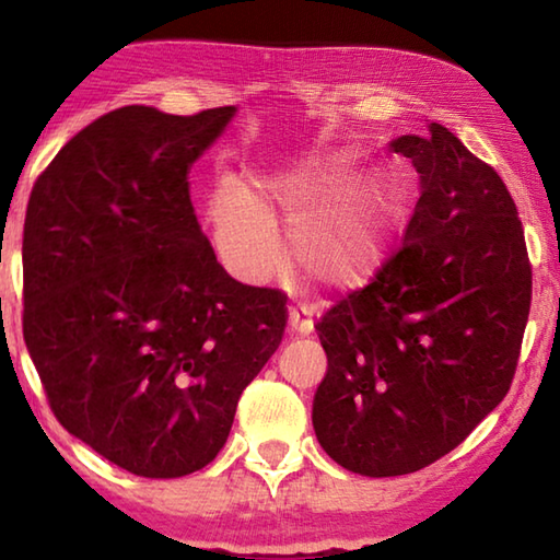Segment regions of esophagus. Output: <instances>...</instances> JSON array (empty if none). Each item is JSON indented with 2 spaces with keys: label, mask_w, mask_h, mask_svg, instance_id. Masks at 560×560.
I'll list each match as a JSON object with an SVG mask.
<instances>
[{
  "label": "esophagus",
  "mask_w": 560,
  "mask_h": 560,
  "mask_svg": "<svg viewBox=\"0 0 560 560\" xmlns=\"http://www.w3.org/2000/svg\"><path fill=\"white\" fill-rule=\"evenodd\" d=\"M314 311L311 308H291L289 311V334L291 336H311L314 334Z\"/></svg>",
  "instance_id": "34e87169"
}]
</instances>
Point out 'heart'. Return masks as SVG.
Segmentation results:
<instances>
[{
    "instance_id": "1",
    "label": "heart",
    "mask_w": 560,
    "mask_h": 560,
    "mask_svg": "<svg viewBox=\"0 0 560 560\" xmlns=\"http://www.w3.org/2000/svg\"><path fill=\"white\" fill-rule=\"evenodd\" d=\"M273 220L289 230L291 257L326 291L365 287L390 257L400 200L377 173L358 175L355 150H318L259 177L254 192L236 179L217 185L214 242L236 277L261 283L281 264Z\"/></svg>"
}]
</instances>
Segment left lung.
Returning a JSON list of instances; mask_svg holds the SVG:
<instances>
[{
  "instance_id": "8db88e82",
  "label": "left lung",
  "mask_w": 560,
  "mask_h": 560,
  "mask_svg": "<svg viewBox=\"0 0 560 560\" xmlns=\"http://www.w3.org/2000/svg\"><path fill=\"white\" fill-rule=\"evenodd\" d=\"M387 148L420 175L405 240L316 326L328 373L311 420L363 477L417 471L467 440L509 393L530 306L524 230L494 167L440 122Z\"/></svg>"
}]
</instances>
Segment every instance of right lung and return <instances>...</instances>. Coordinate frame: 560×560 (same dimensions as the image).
I'll list each match as a JSON object with an SVG mask.
<instances>
[{
    "label": "right lung",
    "instance_id": "right-lung-1",
    "mask_svg": "<svg viewBox=\"0 0 560 560\" xmlns=\"http://www.w3.org/2000/svg\"><path fill=\"white\" fill-rule=\"evenodd\" d=\"M236 108L110 110L66 143L24 222V340L49 405L120 469L210 464L279 348L287 296L234 281L189 200V170Z\"/></svg>",
    "mask_w": 560,
    "mask_h": 560
}]
</instances>
